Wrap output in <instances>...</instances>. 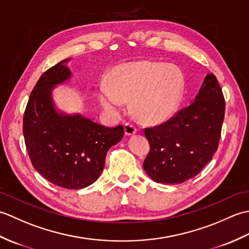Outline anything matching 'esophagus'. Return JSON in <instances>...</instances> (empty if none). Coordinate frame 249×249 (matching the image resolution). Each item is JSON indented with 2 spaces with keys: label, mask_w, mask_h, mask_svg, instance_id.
Segmentation results:
<instances>
[{
  "label": "esophagus",
  "mask_w": 249,
  "mask_h": 249,
  "mask_svg": "<svg viewBox=\"0 0 249 249\" xmlns=\"http://www.w3.org/2000/svg\"><path fill=\"white\" fill-rule=\"evenodd\" d=\"M124 133H125L126 136H128V137L129 136H133V135H135L137 133V128L135 127L133 124L126 123L124 125Z\"/></svg>",
  "instance_id": "34e87169"
}]
</instances>
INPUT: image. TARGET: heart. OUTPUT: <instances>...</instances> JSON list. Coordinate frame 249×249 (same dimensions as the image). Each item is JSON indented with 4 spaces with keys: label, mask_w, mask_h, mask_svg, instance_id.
Returning a JSON list of instances; mask_svg holds the SVG:
<instances>
[{
    "label": "heart",
    "mask_w": 249,
    "mask_h": 249,
    "mask_svg": "<svg viewBox=\"0 0 249 249\" xmlns=\"http://www.w3.org/2000/svg\"><path fill=\"white\" fill-rule=\"evenodd\" d=\"M183 93V76L160 63L136 61L114 67L110 84L100 82L98 97L103 107L119 113L124 102L133 100L137 118L150 124L160 123L176 111Z\"/></svg>",
    "instance_id": "b5f03b06"
}]
</instances>
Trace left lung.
I'll use <instances>...</instances> for the list:
<instances>
[{"mask_svg": "<svg viewBox=\"0 0 249 249\" xmlns=\"http://www.w3.org/2000/svg\"><path fill=\"white\" fill-rule=\"evenodd\" d=\"M225 98L213 73L204 78L188 107L155 127L145 128L151 151L143 169L153 181L181 184L197 176L217 151Z\"/></svg>", "mask_w": 249, "mask_h": 249, "instance_id": "left-lung-1", "label": "left lung"}]
</instances>
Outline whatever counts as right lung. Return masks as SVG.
<instances>
[{
    "mask_svg": "<svg viewBox=\"0 0 249 249\" xmlns=\"http://www.w3.org/2000/svg\"><path fill=\"white\" fill-rule=\"evenodd\" d=\"M63 60L45 71L32 91L23 116V136L32 165L52 184L81 189L93 184L111 146L123 138V126L110 128L80 113L55 107L52 92L71 79Z\"/></svg>",
    "mask_w": 249,
    "mask_h": 249,
    "instance_id": "obj_1",
    "label": "right lung"
}]
</instances>
